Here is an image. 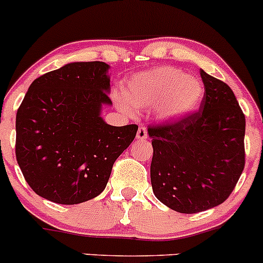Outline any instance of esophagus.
Wrapping results in <instances>:
<instances>
[{
  "label": "esophagus",
  "instance_id": "esophagus-1",
  "mask_svg": "<svg viewBox=\"0 0 263 263\" xmlns=\"http://www.w3.org/2000/svg\"><path fill=\"white\" fill-rule=\"evenodd\" d=\"M146 137H147V129H146V127L144 126V124H141V126L139 127V129H137L136 139L137 140H145Z\"/></svg>",
  "mask_w": 263,
  "mask_h": 263
}]
</instances>
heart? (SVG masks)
Listing matches in <instances>:
<instances>
[{
	"label": "heart",
	"instance_id": "obj_1",
	"mask_svg": "<svg viewBox=\"0 0 263 263\" xmlns=\"http://www.w3.org/2000/svg\"><path fill=\"white\" fill-rule=\"evenodd\" d=\"M202 82L179 68L163 66L137 73L127 82L124 97L117 95L122 108L156 107L163 119H179L195 112L202 102Z\"/></svg>",
	"mask_w": 263,
	"mask_h": 263
}]
</instances>
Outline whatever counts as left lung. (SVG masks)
Wrapping results in <instances>:
<instances>
[{"label": "left lung", "mask_w": 263, "mask_h": 263, "mask_svg": "<svg viewBox=\"0 0 263 263\" xmlns=\"http://www.w3.org/2000/svg\"><path fill=\"white\" fill-rule=\"evenodd\" d=\"M200 75L205 86L200 109L147 128L154 195L182 214L224 202L246 163V117L234 92L203 70Z\"/></svg>", "instance_id": "obj_1"}]
</instances>
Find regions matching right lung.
<instances>
[{
	"mask_svg": "<svg viewBox=\"0 0 263 263\" xmlns=\"http://www.w3.org/2000/svg\"><path fill=\"white\" fill-rule=\"evenodd\" d=\"M109 66L67 63L35 79L16 113L15 154L31 190L46 200L75 205L104 191L113 164L139 126H110L100 117L112 104Z\"/></svg>",
	"mask_w": 263,
	"mask_h": 263,
	"instance_id": "right-lung-1",
	"label": "right lung"
}]
</instances>
